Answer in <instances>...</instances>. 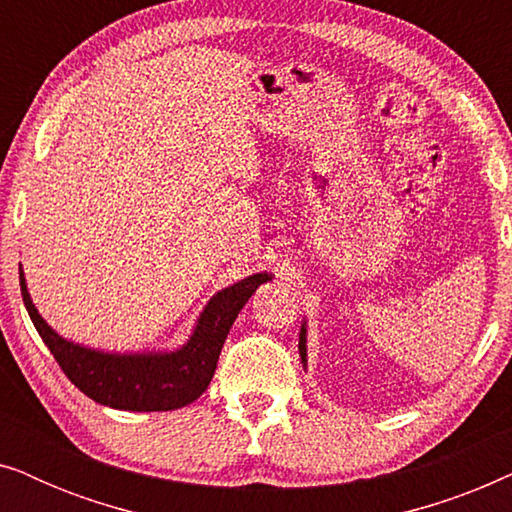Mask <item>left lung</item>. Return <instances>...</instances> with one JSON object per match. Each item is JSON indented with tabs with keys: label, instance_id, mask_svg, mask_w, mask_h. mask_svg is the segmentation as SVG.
I'll return each instance as SVG.
<instances>
[{
	"label": "left lung",
	"instance_id": "left-lung-1",
	"mask_svg": "<svg viewBox=\"0 0 512 512\" xmlns=\"http://www.w3.org/2000/svg\"><path fill=\"white\" fill-rule=\"evenodd\" d=\"M298 352H300V361H303V368H307V324L303 319V324H300V333H298Z\"/></svg>",
	"mask_w": 512,
	"mask_h": 512
}]
</instances>
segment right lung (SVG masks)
Listing matches in <instances>:
<instances>
[{"mask_svg":"<svg viewBox=\"0 0 512 512\" xmlns=\"http://www.w3.org/2000/svg\"><path fill=\"white\" fill-rule=\"evenodd\" d=\"M270 279L268 272H256L214 293L202 307L193 333L174 352L116 354L83 347L55 333L34 307L20 265V293L27 314L62 373L95 403L132 412L177 410L193 403L212 382L221 347L237 314L258 286Z\"/></svg>","mask_w":512,"mask_h":512,"instance_id":"add662e5","label":"right lung"}]
</instances>
